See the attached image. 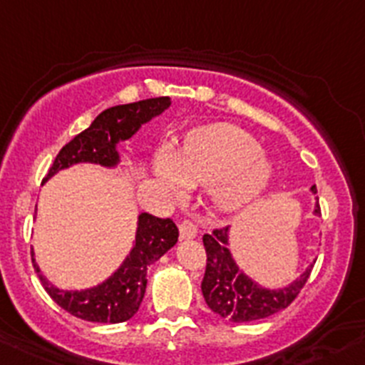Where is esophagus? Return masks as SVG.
I'll use <instances>...</instances> for the list:
<instances>
[{"mask_svg":"<svg viewBox=\"0 0 365 365\" xmlns=\"http://www.w3.org/2000/svg\"><path fill=\"white\" fill-rule=\"evenodd\" d=\"M196 234H198V225L194 221L183 220L180 223V237L182 240H192V237H196Z\"/></svg>","mask_w":365,"mask_h":365,"instance_id":"esophagus-1","label":"esophagus"}]
</instances>
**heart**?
I'll list each match as a JSON object with an SVG mask.
<instances>
[{
    "label": "heart",
    "mask_w": 365,
    "mask_h": 365,
    "mask_svg": "<svg viewBox=\"0 0 365 365\" xmlns=\"http://www.w3.org/2000/svg\"><path fill=\"white\" fill-rule=\"evenodd\" d=\"M156 180L171 192L187 185L214 187L212 202L221 212L250 205L274 180V163L254 136L236 125L196 131L176 153L160 149L153 162Z\"/></svg>",
    "instance_id": "b5f03b06"
}]
</instances>
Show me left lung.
<instances>
[{
	"label": "left lung",
	"instance_id": "obj_1",
	"mask_svg": "<svg viewBox=\"0 0 365 365\" xmlns=\"http://www.w3.org/2000/svg\"><path fill=\"white\" fill-rule=\"evenodd\" d=\"M312 192L317 194L315 185L312 187ZM313 214L321 216L319 202L315 203ZM229 234L230 229L225 227L203 236L207 268L202 281V292L207 306L216 315L232 322L257 321L288 308L308 281L313 264H309L304 274L290 284L282 288H264L248 277L236 264L229 248Z\"/></svg>",
	"mask_w": 365,
	"mask_h": 365
}]
</instances>
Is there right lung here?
Instances as JSON below:
<instances>
[{
  "label": "right lung",
  "mask_w": 365,
  "mask_h": 365,
  "mask_svg": "<svg viewBox=\"0 0 365 365\" xmlns=\"http://www.w3.org/2000/svg\"><path fill=\"white\" fill-rule=\"evenodd\" d=\"M169 106L171 98L156 97L104 110L91 122L90 128L79 133L61 149L43 182L75 163H97L110 169L117 167L120 162L117 145L129 140L142 124L158 117ZM176 241L178 227L175 221L142 212L138 216L133 248L124 263L106 281L86 290H61L48 282L34 259V252L32 263L44 290L61 308L84 321L117 324L129 321L138 312L148 284V267L158 261L169 248L175 247Z\"/></svg>",
  "instance_id": "obj_1"
}]
</instances>
